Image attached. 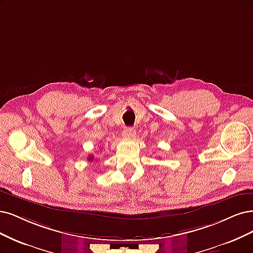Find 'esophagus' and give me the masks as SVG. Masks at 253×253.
<instances>
[{
  "label": "esophagus",
  "mask_w": 253,
  "mask_h": 253,
  "mask_svg": "<svg viewBox=\"0 0 253 253\" xmlns=\"http://www.w3.org/2000/svg\"><path fill=\"white\" fill-rule=\"evenodd\" d=\"M135 136V130L133 127H126L124 130V137L125 138H134Z\"/></svg>",
  "instance_id": "1"
}]
</instances>
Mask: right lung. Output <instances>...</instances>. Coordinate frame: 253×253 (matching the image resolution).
Masks as SVG:
<instances>
[{
  "mask_svg": "<svg viewBox=\"0 0 253 253\" xmlns=\"http://www.w3.org/2000/svg\"><path fill=\"white\" fill-rule=\"evenodd\" d=\"M88 160H89V161H93V160H94V156H89V157H88Z\"/></svg>",
  "mask_w": 253,
  "mask_h": 253,
  "instance_id": "obj_1",
  "label": "right lung"
}]
</instances>
